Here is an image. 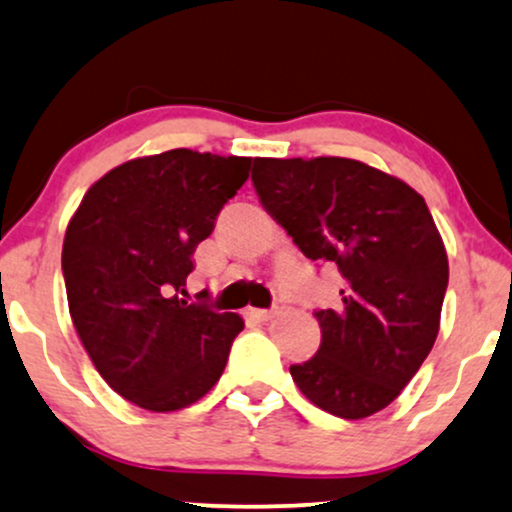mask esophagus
<instances>
[{
	"label": "esophagus",
	"mask_w": 512,
	"mask_h": 512,
	"mask_svg": "<svg viewBox=\"0 0 512 512\" xmlns=\"http://www.w3.org/2000/svg\"><path fill=\"white\" fill-rule=\"evenodd\" d=\"M248 316L250 319H255V321H269L271 316H274V312H271V309H248Z\"/></svg>",
	"instance_id": "obj_1"
}]
</instances>
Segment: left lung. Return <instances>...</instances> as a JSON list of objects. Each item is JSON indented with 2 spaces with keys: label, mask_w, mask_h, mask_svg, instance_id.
<instances>
[{
  "label": "left lung",
  "mask_w": 512,
  "mask_h": 512,
  "mask_svg": "<svg viewBox=\"0 0 512 512\" xmlns=\"http://www.w3.org/2000/svg\"><path fill=\"white\" fill-rule=\"evenodd\" d=\"M264 210L314 262L342 274L340 309L314 312L321 345L290 366L319 409L359 420L418 373L439 333L449 260L420 193L349 158H255Z\"/></svg>",
  "instance_id": "8db88e82"
}]
</instances>
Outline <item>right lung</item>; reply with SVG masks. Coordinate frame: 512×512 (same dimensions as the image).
<instances>
[{
    "mask_svg": "<svg viewBox=\"0 0 512 512\" xmlns=\"http://www.w3.org/2000/svg\"><path fill=\"white\" fill-rule=\"evenodd\" d=\"M250 163L191 148L134 158L103 174L70 219L61 267L75 331L101 378L141 409L205 397L243 331L238 314L177 293Z\"/></svg>",
    "mask_w": 512,
    "mask_h": 512,
    "instance_id": "1",
    "label": "right lung"
}]
</instances>
